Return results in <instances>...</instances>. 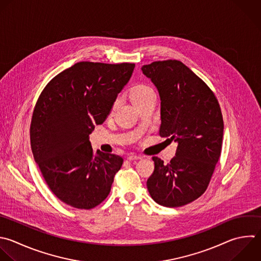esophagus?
Returning a JSON list of instances; mask_svg holds the SVG:
<instances>
[{
    "label": "esophagus",
    "instance_id": "1",
    "mask_svg": "<svg viewBox=\"0 0 261 261\" xmlns=\"http://www.w3.org/2000/svg\"><path fill=\"white\" fill-rule=\"evenodd\" d=\"M140 159H142V156H139L136 154H130L127 156V160H129V161H135V160H140Z\"/></svg>",
    "mask_w": 261,
    "mask_h": 261
}]
</instances>
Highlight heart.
Here are the masks:
<instances>
[{"mask_svg":"<svg viewBox=\"0 0 261 261\" xmlns=\"http://www.w3.org/2000/svg\"><path fill=\"white\" fill-rule=\"evenodd\" d=\"M154 95V91L151 87L144 85V84H138L135 85L130 90H129V96L135 105H138L139 103L143 102L146 100L148 97ZM116 107V103L112 105V109Z\"/></svg>","mask_w":261,"mask_h":261,"instance_id":"1","label":"heart"}]
</instances>
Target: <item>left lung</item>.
<instances>
[{
  "label": "left lung",
  "instance_id": "left-lung-1",
  "mask_svg": "<svg viewBox=\"0 0 261 261\" xmlns=\"http://www.w3.org/2000/svg\"><path fill=\"white\" fill-rule=\"evenodd\" d=\"M161 100L160 137L177 144L168 164L152 157L155 168L147 180L152 199L165 207H179L207 189L220 157L223 119L211 89L178 60L155 61L142 67Z\"/></svg>",
  "mask_w": 261,
  "mask_h": 261
}]
</instances>
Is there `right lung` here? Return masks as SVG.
Listing matches in <instances>:
<instances>
[{
    "label": "right lung",
    "instance_id": "add662e5",
    "mask_svg": "<svg viewBox=\"0 0 261 261\" xmlns=\"http://www.w3.org/2000/svg\"><path fill=\"white\" fill-rule=\"evenodd\" d=\"M135 63L82 61L53 77L41 93L31 122L35 161L50 190L65 204L92 209L109 195L123 159L97 151L89 136L111 112Z\"/></svg>",
    "mask_w": 261,
    "mask_h": 261
}]
</instances>
